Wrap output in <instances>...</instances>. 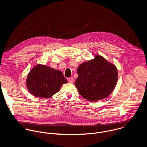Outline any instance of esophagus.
Masks as SVG:
<instances>
[{"label": "esophagus", "instance_id": "34e87169", "mask_svg": "<svg viewBox=\"0 0 147 147\" xmlns=\"http://www.w3.org/2000/svg\"><path fill=\"white\" fill-rule=\"evenodd\" d=\"M68 82H69V83H74V79H73V78H69V79H68Z\"/></svg>", "mask_w": 147, "mask_h": 147}]
</instances>
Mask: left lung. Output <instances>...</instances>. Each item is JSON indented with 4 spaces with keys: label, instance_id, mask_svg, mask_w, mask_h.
<instances>
[{
    "label": "left lung",
    "instance_id": "1",
    "mask_svg": "<svg viewBox=\"0 0 147 147\" xmlns=\"http://www.w3.org/2000/svg\"><path fill=\"white\" fill-rule=\"evenodd\" d=\"M78 74L75 86L80 94L89 101H97L107 97L118 80L116 67L100 55L81 64Z\"/></svg>",
    "mask_w": 147,
    "mask_h": 147
}]
</instances>
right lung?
Segmentation results:
<instances>
[{"label":"right lung","instance_id":"1","mask_svg":"<svg viewBox=\"0 0 147 147\" xmlns=\"http://www.w3.org/2000/svg\"><path fill=\"white\" fill-rule=\"evenodd\" d=\"M67 80L61 71L38 64L29 72L26 79L29 92L38 97L49 98L57 93Z\"/></svg>","mask_w":147,"mask_h":147}]
</instances>
